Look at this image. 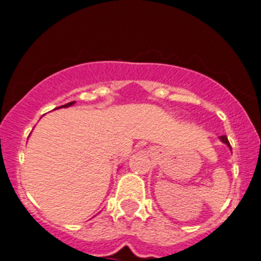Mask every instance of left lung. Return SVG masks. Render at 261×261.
Listing matches in <instances>:
<instances>
[{
    "label": "left lung",
    "instance_id": "left-lung-1",
    "mask_svg": "<svg viewBox=\"0 0 261 261\" xmlns=\"http://www.w3.org/2000/svg\"><path fill=\"white\" fill-rule=\"evenodd\" d=\"M221 141H222L223 144H226V145H227V146H229L230 149H231V146H230V142H229V140H227V137H226V136H221Z\"/></svg>",
    "mask_w": 261,
    "mask_h": 261
}]
</instances>
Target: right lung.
<instances>
[{"mask_svg": "<svg viewBox=\"0 0 261 261\" xmlns=\"http://www.w3.org/2000/svg\"><path fill=\"white\" fill-rule=\"evenodd\" d=\"M74 105V102H70V103H66V105H64L62 107H69V106H73Z\"/></svg>", "mask_w": 261, "mask_h": 261, "instance_id": "add662e5", "label": "right lung"}]
</instances>
